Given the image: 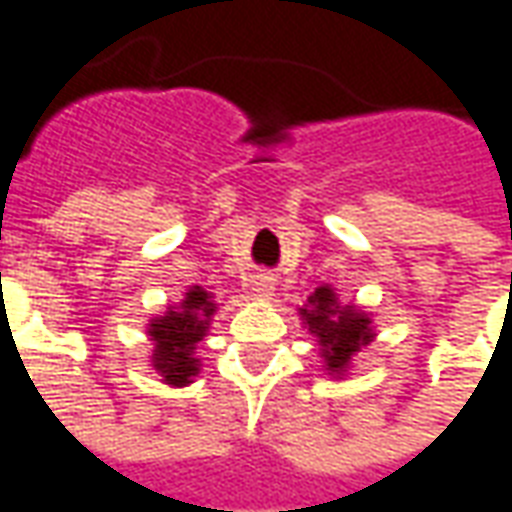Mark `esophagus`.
<instances>
[{
  "label": "esophagus",
  "mask_w": 512,
  "mask_h": 512,
  "mask_svg": "<svg viewBox=\"0 0 512 512\" xmlns=\"http://www.w3.org/2000/svg\"><path fill=\"white\" fill-rule=\"evenodd\" d=\"M250 290H253L256 298L267 301V298H273V292H276V278L270 276V273H256V276L250 278Z\"/></svg>",
  "instance_id": "34e87169"
}]
</instances>
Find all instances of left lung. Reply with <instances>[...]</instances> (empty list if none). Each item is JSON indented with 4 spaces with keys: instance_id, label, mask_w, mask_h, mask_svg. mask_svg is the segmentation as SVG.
Instances as JSON below:
<instances>
[{
    "instance_id": "obj_1",
    "label": "left lung",
    "mask_w": 512,
    "mask_h": 512,
    "mask_svg": "<svg viewBox=\"0 0 512 512\" xmlns=\"http://www.w3.org/2000/svg\"><path fill=\"white\" fill-rule=\"evenodd\" d=\"M298 315L303 320V329H309L315 337L323 370L334 379H343L354 357L376 337L373 317L354 303H340L331 284L317 287L298 309Z\"/></svg>"
}]
</instances>
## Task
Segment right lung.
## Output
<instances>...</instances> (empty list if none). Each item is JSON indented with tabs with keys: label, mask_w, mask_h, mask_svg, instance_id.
Returning a JSON list of instances; mask_svg holds the SVG:
<instances>
[{
	"label": "right lung",
	"mask_w": 512,
	"mask_h": 512,
	"mask_svg": "<svg viewBox=\"0 0 512 512\" xmlns=\"http://www.w3.org/2000/svg\"><path fill=\"white\" fill-rule=\"evenodd\" d=\"M214 312H217L214 295L195 284L186 290L181 303L167 306L164 315L147 323V337L153 340L150 365L161 376V382L172 387L192 384V379L200 373L195 348L209 334Z\"/></svg>",
	"instance_id": "1"
}]
</instances>
